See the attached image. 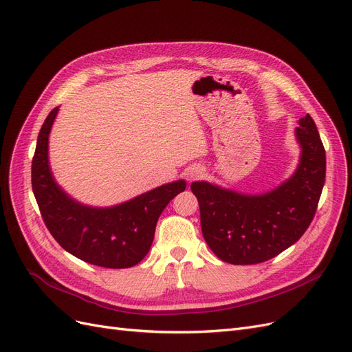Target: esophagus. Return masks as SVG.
Here are the masks:
<instances>
[{
    "label": "esophagus",
    "mask_w": 352,
    "mask_h": 352,
    "mask_svg": "<svg viewBox=\"0 0 352 352\" xmlns=\"http://www.w3.org/2000/svg\"><path fill=\"white\" fill-rule=\"evenodd\" d=\"M202 175H204V168L199 167V166H194V167L188 168V172H186V179L189 180V182H192V180H195V179L201 177Z\"/></svg>",
    "instance_id": "1"
}]
</instances>
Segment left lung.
I'll return each instance as SVG.
<instances>
[{
  "label": "left lung",
  "instance_id": "1",
  "mask_svg": "<svg viewBox=\"0 0 352 352\" xmlns=\"http://www.w3.org/2000/svg\"><path fill=\"white\" fill-rule=\"evenodd\" d=\"M295 129L301 158L295 173L270 192L248 195L194 182L201 230L210 250L230 264L267 261L300 239L314 219L326 177V153L310 114Z\"/></svg>",
  "mask_w": 352,
  "mask_h": 352
}]
</instances>
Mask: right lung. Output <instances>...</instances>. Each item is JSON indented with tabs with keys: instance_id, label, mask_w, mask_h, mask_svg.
Listing matches in <instances>:
<instances>
[{
	"instance_id": "obj_1",
	"label": "right lung",
	"mask_w": 352,
	"mask_h": 352,
	"mask_svg": "<svg viewBox=\"0 0 352 352\" xmlns=\"http://www.w3.org/2000/svg\"><path fill=\"white\" fill-rule=\"evenodd\" d=\"M57 113L58 107L42 124L32 160V189L45 226L74 257L107 269L132 267L150 251L160 214L184 192L186 182L162 185L114 207L80 204L57 185L50 170L48 136Z\"/></svg>"
}]
</instances>
